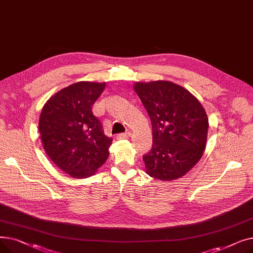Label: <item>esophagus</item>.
I'll return each instance as SVG.
<instances>
[{"mask_svg":"<svg viewBox=\"0 0 253 253\" xmlns=\"http://www.w3.org/2000/svg\"><path fill=\"white\" fill-rule=\"evenodd\" d=\"M130 136V132L129 131H126L124 132V133H119L117 134V139H124V138H128Z\"/></svg>","mask_w":253,"mask_h":253,"instance_id":"1","label":"esophagus"}]
</instances>
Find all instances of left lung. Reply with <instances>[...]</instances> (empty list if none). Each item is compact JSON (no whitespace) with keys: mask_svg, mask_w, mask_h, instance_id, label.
Instances as JSON below:
<instances>
[{"mask_svg":"<svg viewBox=\"0 0 253 253\" xmlns=\"http://www.w3.org/2000/svg\"><path fill=\"white\" fill-rule=\"evenodd\" d=\"M133 87L153 128L152 149L142 157L148 174L160 180L183 176L205 150L208 118L202 104L172 82H137Z\"/></svg>","mask_w":253,"mask_h":253,"instance_id":"8db88e82","label":"left lung"}]
</instances>
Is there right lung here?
Segmentation results:
<instances>
[{"mask_svg":"<svg viewBox=\"0 0 253 253\" xmlns=\"http://www.w3.org/2000/svg\"><path fill=\"white\" fill-rule=\"evenodd\" d=\"M105 83L78 82L55 93L43 106L39 130L49 158L76 178L92 176L109 157L106 136L92 105Z\"/></svg>","mask_w":253,"mask_h":253,"instance_id":"right-lung-1","label":"right lung"}]
</instances>
